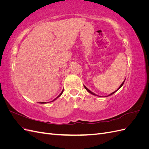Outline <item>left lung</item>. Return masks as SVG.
<instances>
[{"label":"left lung","instance_id":"1","mask_svg":"<svg viewBox=\"0 0 149 149\" xmlns=\"http://www.w3.org/2000/svg\"><path fill=\"white\" fill-rule=\"evenodd\" d=\"M125 80H124V81H123V83H122V84H121V85H120V86H119V88H118V89H120V88H121V87H122V86H123V84H124V81H125ZM84 88H85V89H86V90H87V91H88V92H89V93H91V94H93V95H94V96H97V95H96V94H94V93H93V92H91V91H90V90H89V89H88V88H86V86H84ZM118 89H117V90H116V91H114V92H113V93H111V94H109V95H108V96H111V95H112V94H114V93H116V91H118Z\"/></svg>","mask_w":149,"mask_h":149}]
</instances>
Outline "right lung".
<instances>
[{"label":"right lung","instance_id":"obj_1","mask_svg":"<svg viewBox=\"0 0 149 149\" xmlns=\"http://www.w3.org/2000/svg\"><path fill=\"white\" fill-rule=\"evenodd\" d=\"M63 91H62V92H61V93H60V94H59V96H58V97H56V98L55 99V100H53L52 101H55V100H56V99H57L58 97H60V96L61 95V94L63 93ZM40 103H41V104H43V103H46V102H40Z\"/></svg>","mask_w":149,"mask_h":149}]
</instances>
